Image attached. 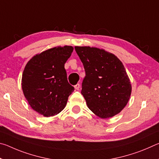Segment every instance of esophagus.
<instances>
[{"label": "esophagus", "instance_id": "1", "mask_svg": "<svg viewBox=\"0 0 159 159\" xmlns=\"http://www.w3.org/2000/svg\"><path fill=\"white\" fill-rule=\"evenodd\" d=\"M74 88H75V89H76V90H79V88H80L79 83H77L76 85H74Z\"/></svg>", "mask_w": 159, "mask_h": 159}]
</instances>
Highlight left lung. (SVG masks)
<instances>
[{
	"mask_svg": "<svg viewBox=\"0 0 159 159\" xmlns=\"http://www.w3.org/2000/svg\"><path fill=\"white\" fill-rule=\"evenodd\" d=\"M85 71L81 94L88 108L101 118L118 114L132 92L130 79L119 59L104 49L75 46Z\"/></svg>",
	"mask_w": 159,
	"mask_h": 159,
	"instance_id": "8db88e82",
	"label": "left lung"
}]
</instances>
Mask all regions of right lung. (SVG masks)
<instances>
[{"label": "right lung", "mask_w": 159, "mask_h": 159, "mask_svg": "<svg viewBox=\"0 0 159 159\" xmlns=\"http://www.w3.org/2000/svg\"><path fill=\"white\" fill-rule=\"evenodd\" d=\"M74 48L55 47L34 56L24 69L21 88L29 104L45 117L64 109L74 88L67 80L64 64Z\"/></svg>", "instance_id": "add662e5"}]
</instances>
